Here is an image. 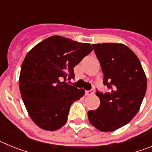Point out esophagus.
<instances>
[{
	"label": "esophagus",
	"instance_id": "34e87169",
	"mask_svg": "<svg viewBox=\"0 0 152 152\" xmlns=\"http://www.w3.org/2000/svg\"><path fill=\"white\" fill-rule=\"evenodd\" d=\"M94 94V90H91V91H86V95H88V96H90V95H93Z\"/></svg>",
	"mask_w": 152,
	"mask_h": 152
}]
</instances>
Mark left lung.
<instances>
[{
	"mask_svg": "<svg viewBox=\"0 0 152 152\" xmlns=\"http://www.w3.org/2000/svg\"><path fill=\"white\" fill-rule=\"evenodd\" d=\"M92 45L104 75L103 84L110 91L105 94L96 91L100 106L88 111V119L100 131H115L139 112L147 89V77L136 55L124 44Z\"/></svg>",
	"mask_w": 152,
	"mask_h": 152,
	"instance_id": "1",
	"label": "left lung"
}]
</instances>
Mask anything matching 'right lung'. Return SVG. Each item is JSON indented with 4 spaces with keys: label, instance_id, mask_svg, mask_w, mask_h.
<instances>
[{
    "label": "right lung",
    "instance_id": "add662e5",
    "mask_svg": "<svg viewBox=\"0 0 152 152\" xmlns=\"http://www.w3.org/2000/svg\"><path fill=\"white\" fill-rule=\"evenodd\" d=\"M92 50L89 43L53 36L40 42L25 56L20 91L28 114L39 128L56 131L66 123L70 107L85 91L64 80L68 76L75 77L73 68Z\"/></svg>",
    "mask_w": 152,
    "mask_h": 152
}]
</instances>
